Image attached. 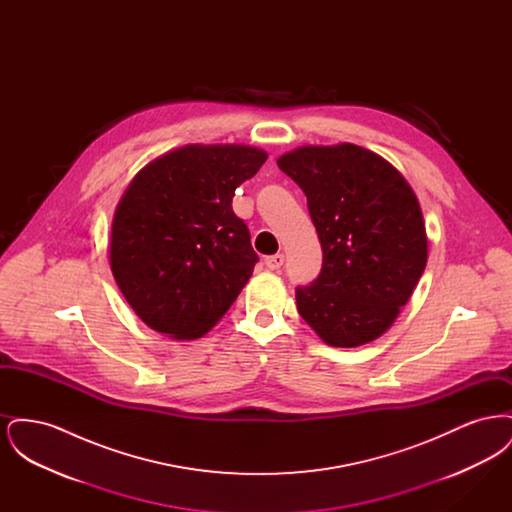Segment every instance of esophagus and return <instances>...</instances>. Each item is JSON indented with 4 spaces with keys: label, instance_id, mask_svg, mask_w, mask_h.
<instances>
[{
    "label": "esophagus",
    "instance_id": "1",
    "mask_svg": "<svg viewBox=\"0 0 512 512\" xmlns=\"http://www.w3.org/2000/svg\"><path fill=\"white\" fill-rule=\"evenodd\" d=\"M265 265H267V268H270V270H278V268L284 265V255H282V253L270 255V257L265 259Z\"/></svg>",
    "mask_w": 512,
    "mask_h": 512
}]
</instances>
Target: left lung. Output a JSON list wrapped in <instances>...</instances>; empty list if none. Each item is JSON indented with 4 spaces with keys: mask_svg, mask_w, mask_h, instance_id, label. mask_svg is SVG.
<instances>
[{
    "mask_svg": "<svg viewBox=\"0 0 512 512\" xmlns=\"http://www.w3.org/2000/svg\"><path fill=\"white\" fill-rule=\"evenodd\" d=\"M307 195L322 270L297 288L303 320L332 347H359L388 332L428 261L413 188L378 153L355 146H301L278 157Z\"/></svg>",
    "mask_w": 512,
    "mask_h": 512,
    "instance_id": "left-lung-1",
    "label": "left lung"
}]
</instances>
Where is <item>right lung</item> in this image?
<instances>
[{
	"label": "right lung",
	"mask_w": 512,
	"mask_h": 512,
	"mask_svg": "<svg viewBox=\"0 0 512 512\" xmlns=\"http://www.w3.org/2000/svg\"><path fill=\"white\" fill-rule=\"evenodd\" d=\"M267 157L242 144H188L132 178L111 224L109 265L149 328L197 340L236 301L259 257L232 197Z\"/></svg>",
	"instance_id": "1"
}]
</instances>
